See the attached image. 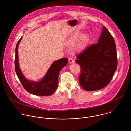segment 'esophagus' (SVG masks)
Masks as SVG:
<instances>
[{
  "mask_svg": "<svg viewBox=\"0 0 131 131\" xmlns=\"http://www.w3.org/2000/svg\"><path fill=\"white\" fill-rule=\"evenodd\" d=\"M69 62H70L71 63H74V62H75L74 60L72 58H71V57H70V58H69Z\"/></svg>",
  "mask_w": 131,
  "mask_h": 131,
  "instance_id": "obj_1",
  "label": "esophagus"
}]
</instances>
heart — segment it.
I'll use <instances>...</instances> for the list:
<instances>
[{
  "label": "heart",
  "mask_w": 131,
  "mask_h": 131,
  "mask_svg": "<svg viewBox=\"0 0 131 131\" xmlns=\"http://www.w3.org/2000/svg\"><path fill=\"white\" fill-rule=\"evenodd\" d=\"M75 39V37L73 40V41L74 42ZM87 40H88V37L87 35H84L82 36H81L77 45V49L79 50L83 49L84 47V46L86 45L87 42Z\"/></svg>",
  "instance_id": "heart-1"
}]
</instances>
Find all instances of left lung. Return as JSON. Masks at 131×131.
<instances>
[{
  "mask_svg": "<svg viewBox=\"0 0 131 131\" xmlns=\"http://www.w3.org/2000/svg\"><path fill=\"white\" fill-rule=\"evenodd\" d=\"M77 57L75 62L81 69L79 83L85 90L96 91L108 85L116 70L117 59L115 41L104 26L98 42L89 46Z\"/></svg>",
  "mask_w": 131,
  "mask_h": 131,
  "instance_id": "left-lung-1",
  "label": "left lung"
}]
</instances>
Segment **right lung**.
Segmentation results:
<instances>
[{"mask_svg":"<svg viewBox=\"0 0 131 131\" xmlns=\"http://www.w3.org/2000/svg\"><path fill=\"white\" fill-rule=\"evenodd\" d=\"M22 38H20L16 47V58L15 60V70L19 80L24 89L30 93L37 96H49L53 93L57 88L58 75L60 70L68 63L67 58H62L54 61L44 77L39 82L27 80L23 75L19 67L18 62V47Z\"/></svg>","mask_w":131,"mask_h":131,"instance_id":"obj_1","label":"right lung"}]
</instances>
